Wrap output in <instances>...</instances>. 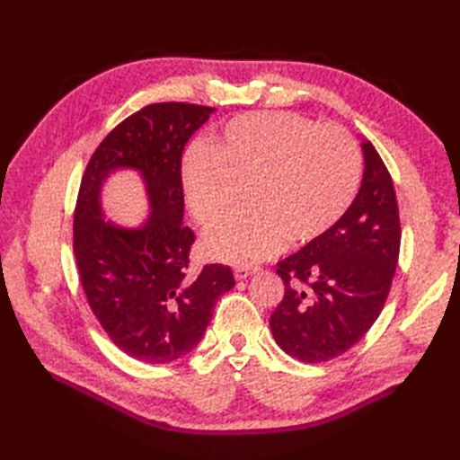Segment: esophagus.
<instances>
[{"label": "esophagus", "mask_w": 460, "mask_h": 460, "mask_svg": "<svg viewBox=\"0 0 460 460\" xmlns=\"http://www.w3.org/2000/svg\"><path fill=\"white\" fill-rule=\"evenodd\" d=\"M257 270H259L257 267H249V264H238V267L234 269V276L238 278V280H245L247 276H252Z\"/></svg>", "instance_id": "34e87169"}]
</instances>
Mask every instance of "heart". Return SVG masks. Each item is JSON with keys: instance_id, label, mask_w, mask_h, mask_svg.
<instances>
[{"instance_id": "b5f03b06", "label": "heart", "mask_w": 460, "mask_h": 460, "mask_svg": "<svg viewBox=\"0 0 460 460\" xmlns=\"http://www.w3.org/2000/svg\"><path fill=\"white\" fill-rule=\"evenodd\" d=\"M358 149L338 127L297 113H247L182 163L186 201L203 228L228 218L247 191L249 213L207 235L205 253L247 264L318 242L349 211L360 186Z\"/></svg>"}]
</instances>
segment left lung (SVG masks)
<instances>
[{
  "label": "left lung",
  "mask_w": 460,
  "mask_h": 460,
  "mask_svg": "<svg viewBox=\"0 0 460 460\" xmlns=\"http://www.w3.org/2000/svg\"><path fill=\"white\" fill-rule=\"evenodd\" d=\"M363 184L324 238L276 264L284 297L270 314L276 343L301 363H326L363 340L392 289L401 247L394 180L363 144Z\"/></svg>",
  "instance_id": "1"
}]
</instances>
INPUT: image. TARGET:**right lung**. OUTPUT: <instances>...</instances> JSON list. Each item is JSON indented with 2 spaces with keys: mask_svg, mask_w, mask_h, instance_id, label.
I'll return each mask as SVG.
<instances>
[{
  "mask_svg": "<svg viewBox=\"0 0 460 460\" xmlns=\"http://www.w3.org/2000/svg\"><path fill=\"white\" fill-rule=\"evenodd\" d=\"M213 111L182 102L146 105L105 136L82 174L73 220L82 288L111 341L147 365L188 355L218 297L235 284L232 269L218 262L186 276L196 235L182 225V151ZM117 165H132L146 178L152 217L140 231L101 220L99 186Z\"/></svg>",
  "mask_w": 460,
  "mask_h": 460,
  "instance_id": "obj_1",
  "label": "right lung"
}]
</instances>
